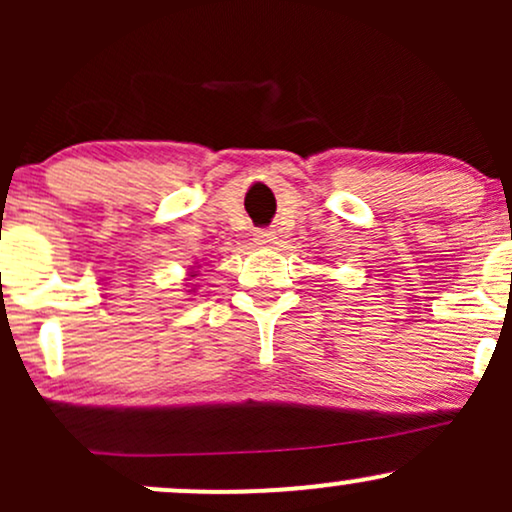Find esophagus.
I'll return each mask as SVG.
<instances>
[{
  "mask_svg": "<svg viewBox=\"0 0 512 512\" xmlns=\"http://www.w3.org/2000/svg\"><path fill=\"white\" fill-rule=\"evenodd\" d=\"M257 245H272L274 243V231H257L255 233Z\"/></svg>",
  "mask_w": 512,
  "mask_h": 512,
  "instance_id": "1",
  "label": "esophagus"
}]
</instances>
